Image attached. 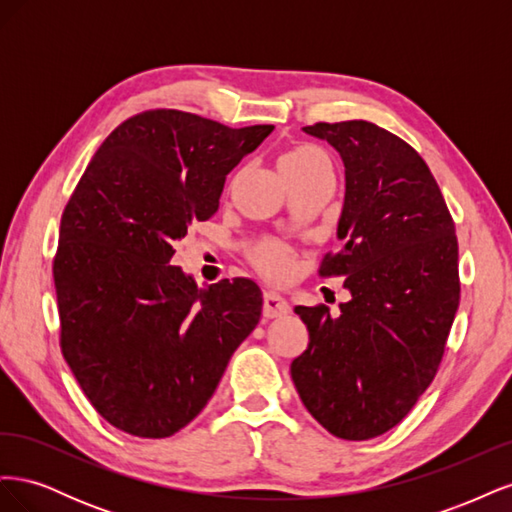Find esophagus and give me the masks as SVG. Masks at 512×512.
I'll return each instance as SVG.
<instances>
[{
  "mask_svg": "<svg viewBox=\"0 0 512 512\" xmlns=\"http://www.w3.org/2000/svg\"><path fill=\"white\" fill-rule=\"evenodd\" d=\"M288 312L290 305L284 297H280L277 292H265V297H262V314H265V318H280Z\"/></svg>",
  "mask_w": 512,
  "mask_h": 512,
  "instance_id": "esophagus-1",
  "label": "esophagus"
}]
</instances>
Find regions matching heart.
Here are the masks:
<instances>
[{
	"mask_svg": "<svg viewBox=\"0 0 512 512\" xmlns=\"http://www.w3.org/2000/svg\"><path fill=\"white\" fill-rule=\"evenodd\" d=\"M324 166H327V158H324V153L314 145L292 147L280 158V173L286 181L307 175L312 173V170L324 168ZM254 260L260 267V271H265L267 275H282L288 269L290 256L286 247L282 245L262 243L254 252Z\"/></svg>",
	"mask_w": 512,
	"mask_h": 512,
	"instance_id": "1",
	"label": "heart"
}]
</instances>
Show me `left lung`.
I'll return each instance as SVG.
<instances>
[{
  "label": "left lung",
  "instance_id": "1",
  "mask_svg": "<svg viewBox=\"0 0 512 512\" xmlns=\"http://www.w3.org/2000/svg\"><path fill=\"white\" fill-rule=\"evenodd\" d=\"M307 134L342 156L346 196L320 275H346L350 301L294 307L309 331L290 376L307 412L344 440L382 436L440 367L459 307L455 224L429 166L399 136L363 119Z\"/></svg>",
  "mask_w": 512,
  "mask_h": 512
}]
</instances>
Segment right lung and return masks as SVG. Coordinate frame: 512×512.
<instances>
[{
    "instance_id": "add662e5",
    "label": "right lung",
    "mask_w": 512,
    "mask_h": 512,
    "mask_svg": "<svg viewBox=\"0 0 512 512\" xmlns=\"http://www.w3.org/2000/svg\"><path fill=\"white\" fill-rule=\"evenodd\" d=\"M271 132L173 108L138 113L108 134L70 196L53 260L59 344L113 427L173 436L256 329V282L198 288L170 260L190 224L218 211L226 175Z\"/></svg>"
}]
</instances>
